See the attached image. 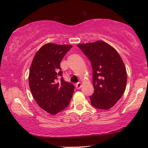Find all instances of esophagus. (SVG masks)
Returning a JSON list of instances; mask_svg holds the SVG:
<instances>
[{
	"instance_id": "1",
	"label": "esophagus",
	"mask_w": 148,
	"mask_h": 148,
	"mask_svg": "<svg viewBox=\"0 0 148 148\" xmlns=\"http://www.w3.org/2000/svg\"><path fill=\"white\" fill-rule=\"evenodd\" d=\"M81 87H82V84L80 83V82H78V83H77L76 84V87L77 89H79V88H81Z\"/></svg>"
}]
</instances>
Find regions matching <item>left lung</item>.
Segmentation results:
<instances>
[{"mask_svg": "<svg viewBox=\"0 0 148 148\" xmlns=\"http://www.w3.org/2000/svg\"><path fill=\"white\" fill-rule=\"evenodd\" d=\"M77 46L91 63L94 92L89 98L92 106L109 110L121 99L126 88L127 72L122 59L113 47L103 41Z\"/></svg>", "mask_w": 148, "mask_h": 148, "instance_id": "obj_1", "label": "left lung"}]
</instances>
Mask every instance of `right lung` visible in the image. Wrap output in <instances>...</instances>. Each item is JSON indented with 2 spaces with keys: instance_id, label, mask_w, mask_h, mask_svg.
<instances>
[{
  "instance_id": "1",
  "label": "right lung",
  "mask_w": 148,
  "mask_h": 148,
  "mask_svg": "<svg viewBox=\"0 0 148 148\" xmlns=\"http://www.w3.org/2000/svg\"><path fill=\"white\" fill-rule=\"evenodd\" d=\"M72 45L47 43L39 49L31 65L29 76L30 89L38 106L55 115L69 106L74 86L65 82L60 63Z\"/></svg>"
}]
</instances>
